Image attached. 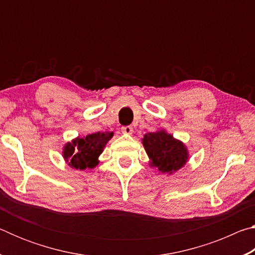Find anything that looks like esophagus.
Instances as JSON below:
<instances>
[{
	"instance_id": "obj_1",
	"label": "esophagus",
	"mask_w": 255,
	"mask_h": 255,
	"mask_svg": "<svg viewBox=\"0 0 255 255\" xmlns=\"http://www.w3.org/2000/svg\"><path fill=\"white\" fill-rule=\"evenodd\" d=\"M132 127L131 126H125L122 127V132L125 133V135H131L132 133Z\"/></svg>"
}]
</instances>
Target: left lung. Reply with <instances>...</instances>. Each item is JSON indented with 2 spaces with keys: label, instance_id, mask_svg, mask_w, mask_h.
Here are the masks:
<instances>
[{
  "label": "left lung",
  "instance_id": "obj_1",
  "mask_svg": "<svg viewBox=\"0 0 255 255\" xmlns=\"http://www.w3.org/2000/svg\"><path fill=\"white\" fill-rule=\"evenodd\" d=\"M143 145L153 166L163 174H171L182 167L188 159L187 148L165 131L145 133Z\"/></svg>",
  "mask_w": 255,
  "mask_h": 255
}]
</instances>
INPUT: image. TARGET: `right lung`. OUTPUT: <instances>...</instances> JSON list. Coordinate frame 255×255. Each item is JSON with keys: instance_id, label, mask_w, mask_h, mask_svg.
Returning a JSON list of instances; mask_svg holds the SVG:
<instances>
[{"instance_id": "add662e5", "label": "right lung", "mask_w": 255, "mask_h": 255, "mask_svg": "<svg viewBox=\"0 0 255 255\" xmlns=\"http://www.w3.org/2000/svg\"><path fill=\"white\" fill-rule=\"evenodd\" d=\"M114 133L94 132L84 138H76L72 143H67L64 148V158L68 165L74 169H93L98 164L99 155Z\"/></svg>"}]
</instances>
